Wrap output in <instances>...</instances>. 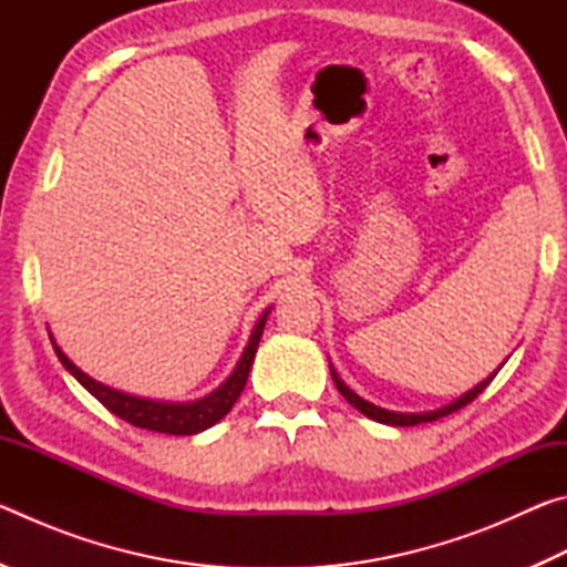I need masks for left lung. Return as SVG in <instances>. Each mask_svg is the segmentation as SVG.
Here are the masks:
<instances>
[{
    "mask_svg": "<svg viewBox=\"0 0 567 567\" xmlns=\"http://www.w3.org/2000/svg\"><path fill=\"white\" fill-rule=\"evenodd\" d=\"M501 370V368H497ZM497 370L493 372L491 378H485L483 382H480V385H475L473 390H467L465 395H460L457 400H453L450 402V405H445V408H440V410H430V412H392V410H385V408H378V405H372V402H368V400H362L358 392H352L348 385H344V382L338 378V372L332 370V364H330V372H332V380H334V385H338V390H340V395L350 402V405L354 408V410H360L362 415H368L370 420H375V422H385V425H395V427H410V425H420V422H433V420H440V417H445V415H450V412H455V410H460V408H465L467 402H473L480 392H483L487 385H491L493 382V378L497 375Z\"/></svg>",
    "mask_w": 567,
    "mask_h": 567,
    "instance_id": "left-lung-1",
    "label": "left lung"
}]
</instances>
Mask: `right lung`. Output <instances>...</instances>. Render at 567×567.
<instances>
[{
  "label": "right lung",
  "instance_id": "1",
  "mask_svg": "<svg viewBox=\"0 0 567 567\" xmlns=\"http://www.w3.org/2000/svg\"><path fill=\"white\" fill-rule=\"evenodd\" d=\"M267 315H270V307H267V310L260 315V320H257L252 334H249V342L243 352V358H239V362L235 364L233 375H229L215 392H209L207 398H199L195 402H157V400L134 398V395H127V392L112 390L107 385H102V382L92 380L90 375H84V372L60 350V344L54 342L52 334L50 340L54 344L56 358H60L64 368L72 372L74 380L80 382L84 390H90L104 408L114 412L117 417H122L124 422H130V425L142 427V430H152V433L197 435L203 433V430L213 427L215 422L223 420L227 412L233 410L237 398L243 395L249 368H252L255 362L257 344H260V338H262Z\"/></svg>",
  "mask_w": 567,
  "mask_h": 567
}]
</instances>
